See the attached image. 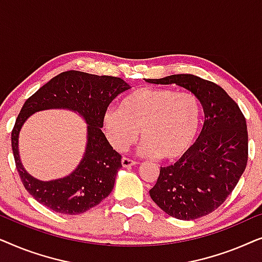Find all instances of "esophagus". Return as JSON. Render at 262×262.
<instances>
[{"label":"esophagus","instance_id":"obj_1","mask_svg":"<svg viewBox=\"0 0 262 262\" xmlns=\"http://www.w3.org/2000/svg\"><path fill=\"white\" fill-rule=\"evenodd\" d=\"M136 164H137L136 161H132L131 159H127V157H123V159H121V166H123L124 168L136 166Z\"/></svg>","mask_w":262,"mask_h":262}]
</instances>
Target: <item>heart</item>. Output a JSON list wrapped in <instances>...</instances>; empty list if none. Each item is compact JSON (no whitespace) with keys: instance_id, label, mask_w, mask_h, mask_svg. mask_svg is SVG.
Listing matches in <instances>:
<instances>
[{"instance_id":"obj_1","label":"heart","mask_w":262,"mask_h":262,"mask_svg":"<svg viewBox=\"0 0 262 262\" xmlns=\"http://www.w3.org/2000/svg\"><path fill=\"white\" fill-rule=\"evenodd\" d=\"M202 119V102L193 93L143 87L125 96L120 107L107 108L102 125L118 151L134 144L141 131V155L174 161L195 144Z\"/></svg>"}]
</instances>
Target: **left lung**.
<instances>
[{
  "label": "left lung",
  "mask_w": 262,
  "mask_h": 262,
  "mask_svg": "<svg viewBox=\"0 0 262 262\" xmlns=\"http://www.w3.org/2000/svg\"><path fill=\"white\" fill-rule=\"evenodd\" d=\"M145 81L187 89L198 96L205 113L195 144L174 164L161 167L150 196L161 210L178 220L206 216L225 202L246 169L248 132L245 116L223 88L194 75Z\"/></svg>",
  "instance_id": "1"
}]
</instances>
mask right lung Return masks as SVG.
<instances>
[{
  "label": "right lung",
  "instance_id": "obj_1",
  "mask_svg": "<svg viewBox=\"0 0 262 262\" xmlns=\"http://www.w3.org/2000/svg\"><path fill=\"white\" fill-rule=\"evenodd\" d=\"M130 88L119 77L70 70L51 78L26 100L12 131V149L21 181L37 202L55 212L78 214L108 196L121 168V156L101 131L102 117L112 100ZM45 109L73 110L88 124V143L79 166L67 177L50 182L27 173L18 154V135L24 121Z\"/></svg>",
  "mask_w": 262,
  "mask_h": 262
}]
</instances>
